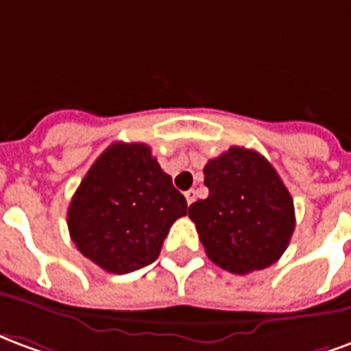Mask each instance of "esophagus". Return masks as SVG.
Masks as SVG:
<instances>
[{
	"label": "esophagus",
	"mask_w": 351,
	"mask_h": 351,
	"mask_svg": "<svg viewBox=\"0 0 351 351\" xmlns=\"http://www.w3.org/2000/svg\"><path fill=\"white\" fill-rule=\"evenodd\" d=\"M185 200H186V204H189V206H191V204L196 200V193H194L193 189H191V191H186V193H185Z\"/></svg>",
	"instance_id": "34e87169"
}]
</instances>
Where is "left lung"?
Listing matches in <instances>:
<instances>
[{
  "label": "left lung",
  "instance_id": "8db88e82",
  "mask_svg": "<svg viewBox=\"0 0 351 351\" xmlns=\"http://www.w3.org/2000/svg\"><path fill=\"white\" fill-rule=\"evenodd\" d=\"M204 185L209 196L194 202L189 217L211 262L247 275L282 256L295 213L288 189L267 158L234 145L207 162Z\"/></svg>",
  "mask_w": 351,
  "mask_h": 351
}]
</instances>
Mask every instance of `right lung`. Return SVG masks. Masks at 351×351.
<instances>
[{"mask_svg": "<svg viewBox=\"0 0 351 351\" xmlns=\"http://www.w3.org/2000/svg\"><path fill=\"white\" fill-rule=\"evenodd\" d=\"M186 200L145 144L116 142L93 162L67 211L71 239L108 273L155 262Z\"/></svg>", "mask_w": 351, "mask_h": 351, "instance_id": "right-lung-1", "label": "right lung"}]
</instances>
